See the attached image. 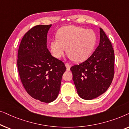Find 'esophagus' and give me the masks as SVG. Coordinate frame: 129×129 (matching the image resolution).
Masks as SVG:
<instances>
[{"mask_svg":"<svg viewBox=\"0 0 129 129\" xmlns=\"http://www.w3.org/2000/svg\"><path fill=\"white\" fill-rule=\"evenodd\" d=\"M65 66L66 67V69L68 71H69L70 69V66L69 65V63H65Z\"/></svg>","mask_w":129,"mask_h":129,"instance_id":"obj_1","label":"esophagus"}]
</instances>
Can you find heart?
I'll return each mask as SVG.
<instances>
[{
    "label": "heart",
    "instance_id": "obj_1",
    "mask_svg": "<svg viewBox=\"0 0 129 129\" xmlns=\"http://www.w3.org/2000/svg\"><path fill=\"white\" fill-rule=\"evenodd\" d=\"M56 38L50 42L51 53L60 59L66 52L75 61L85 60L90 55L96 43V35L91 29L75 26H65L60 29Z\"/></svg>",
    "mask_w": 129,
    "mask_h": 129
}]
</instances>
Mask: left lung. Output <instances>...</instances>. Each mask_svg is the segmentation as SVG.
I'll list each match as a JSON object with an SVG mask.
<instances>
[{
  "label": "left lung",
  "instance_id": "left-lung-1",
  "mask_svg": "<svg viewBox=\"0 0 129 129\" xmlns=\"http://www.w3.org/2000/svg\"><path fill=\"white\" fill-rule=\"evenodd\" d=\"M114 53L112 43L100 28V42L83 62L70 68L77 92L81 98L91 100L108 89L114 77Z\"/></svg>",
  "mask_w": 129,
  "mask_h": 129
}]
</instances>
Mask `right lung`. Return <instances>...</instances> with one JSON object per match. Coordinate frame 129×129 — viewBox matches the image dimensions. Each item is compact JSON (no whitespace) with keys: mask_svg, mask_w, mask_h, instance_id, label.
<instances>
[{"mask_svg":"<svg viewBox=\"0 0 129 129\" xmlns=\"http://www.w3.org/2000/svg\"><path fill=\"white\" fill-rule=\"evenodd\" d=\"M52 24L37 25L22 38L17 54V68L24 89L31 97L45 103L57 98L66 68L52 56L47 47V35Z\"/></svg>","mask_w":129,"mask_h":129,"instance_id":"1","label":"right lung"}]
</instances>
